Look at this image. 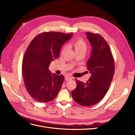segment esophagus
<instances>
[{"label":"esophagus","instance_id":"34e87169","mask_svg":"<svg viewBox=\"0 0 135 135\" xmlns=\"http://www.w3.org/2000/svg\"><path fill=\"white\" fill-rule=\"evenodd\" d=\"M73 79V77H72V76H66V77H65V80H66V81L71 80V79Z\"/></svg>","mask_w":135,"mask_h":135}]
</instances>
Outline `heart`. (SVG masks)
Returning a JSON list of instances; mask_svg holds the SVG:
<instances>
[{
  "mask_svg": "<svg viewBox=\"0 0 135 135\" xmlns=\"http://www.w3.org/2000/svg\"><path fill=\"white\" fill-rule=\"evenodd\" d=\"M70 46L74 48L77 54L80 53H85L87 49V44L82 38H78L74 40L71 42ZM66 49V47L64 46L61 50V54H63Z\"/></svg>",
  "mask_w": 135,
  "mask_h": 135,
  "instance_id": "heart-1",
  "label": "heart"
}]
</instances>
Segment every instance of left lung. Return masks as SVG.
Masks as SVG:
<instances>
[{"instance_id":"left-lung-1","label":"left lung","mask_w":135,"mask_h":135,"mask_svg":"<svg viewBox=\"0 0 135 135\" xmlns=\"http://www.w3.org/2000/svg\"><path fill=\"white\" fill-rule=\"evenodd\" d=\"M86 34L92 46L91 56L87 62L91 76L86 83L76 80V87L71 95L76 103L90 107L100 101L108 92L115 66L110 47L103 36L90 32Z\"/></svg>"}]
</instances>
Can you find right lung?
I'll return each mask as SVG.
<instances>
[{"mask_svg":"<svg viewBox=\"0 0 135 135\" xmlns=\"http://www.w3.org/2000/svg\"><path fill=\"white\" fill-rule=\"evenodd\" d=\"M72 36L73 33L43 32L28 45L22 61V75L27 92L36 101L47 103L59 93L64 76L52 74L48 68L59 57L62 44Z\"/></svg>","mask_w":135,"mask_h":135,"instance_id":"1","label":"right lung"}]
</instances>
